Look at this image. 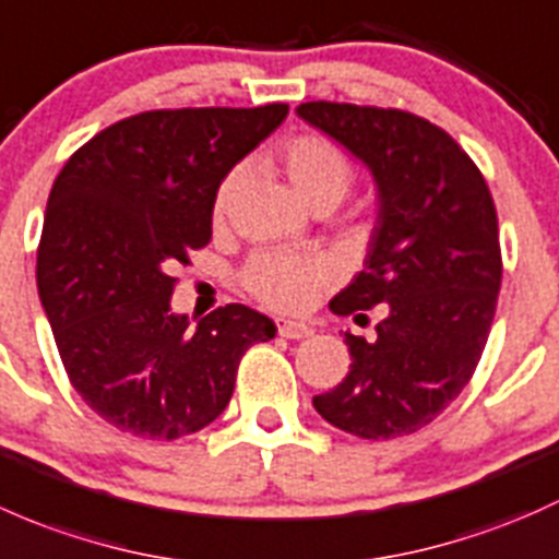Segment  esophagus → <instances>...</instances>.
Masks as SVG:
<instances>
[{"instance_id":"obj_1","label":"esophagus","mask_w":559,"mask_h":559,"mask_svg":"<svg viewBox=\"0 0 559 559\" xmlns=\"http://www.w3.org/2000/svg\"><path fill=\"white\" fill-rule=\"evenodd\" d=\"M277 333L282 338H304V336H312V328H309L307 322L280 318L277 320Z\"/></svg>"}]
</instances>
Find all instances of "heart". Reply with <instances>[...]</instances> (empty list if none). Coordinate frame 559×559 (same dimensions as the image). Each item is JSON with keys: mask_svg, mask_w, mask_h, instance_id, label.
<instances>
[{"mask_svg": "<svg viewBox=\"0 0 559 559\" xmlns=\"http://www.w3.org/2000/svg\"><path fill=\"white\" fill-rule=\"evenodd\" d=\"M277 160L287 180L312 206L338 204L355 182V169L344 147L314 131L287 136L280 145ZM245 182V169L228 171L212 199V217L226 221L234 201ZM325 266L312 255H290V252H258L241 272V285L263 307L280 312H298L314 301L325 285Z\"/></svg>", "mask_w": 559, "mask_h": 559, "instance_id": "b5f03b06", "label": "heart"}]
</instances>
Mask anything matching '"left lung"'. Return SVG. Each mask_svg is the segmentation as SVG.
<instances>
[{
	"label": "left lung",
	"instance_id": "left-lung-1",
	"mask_svg": "<svg viewBox=\"0 0 559 559\" xmlns=\"http://www.w3.org/2000/svg\"><path fill=\"white\" fill-rule=\"evenodd\" d=\"M298 115L371 169L379 217L366 269L331 309H382L377 336L344 333L349 373L312 404L333 428L382 441L433 423L471 382L498 307L503 258L490 188L430 120L393 107L307 102Z\"/></svg>",
	"mask_w": 559,
	"mask_h": 559
}]
</instances>
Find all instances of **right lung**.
Wrapping results in <instances>:
<instances>
[{"instance_id": "obj_1", "label": "right lung", "mask_w": 559, "mask_h": 559, "mask_svg": "<svg viewBox=\"0 0 559 559\" xmlns=\"http://www.w3.org/2000/svg\"><path fill=\"white\" fill-rule=\"evenodd\" d=\"M287 105L151 109L78 147L50 188L37 290L80 399L140 439L175 441L228 406L241 355L274 336L226 304L191 331L169 298L177 263L212 239L223 177L285 120Z\"/></svg>"}]
</instances>
